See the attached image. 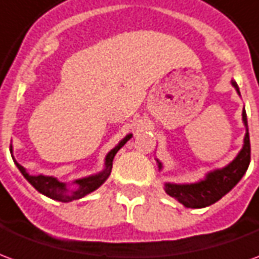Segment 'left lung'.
I'll list each match as a JSON object with an SVG mask.
<instances>
[{
    "instance_id": "left-lung-1",
    "label": "left lung",
    "mask_w": 259,
    "mask_h": 259,
    "mask_svg": "<svg viewBox=\"0 0 259 259\" xmlns=\"http://www.w3.org/2000/svg\"><path fill=\"white\" fill-rule=\"evenodd\" d=\"M232 84L240 94L237 83L232 80ZM243 122H244L245 130H247L244 137V146L239 152V155L234 158L228 166L209 172L206 175L205 179L201 180L198 183H193V185L166 183L165 185L166 194L176 198L187 208H204V206L212 205L217 201L221 200L223 195L228 194L229 191L239 183L250 165V135H248V124H247V113L244 109H243ZM158 165H159V169L162 168L159 161H158Z\"/></svg>"
}]
</instances>
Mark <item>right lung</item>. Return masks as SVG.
Returning <instances> with one entry per match:
<instances>
[{"mask_svg": "<svg viewBox=\"0 0 259 259\" xmlns=\"http://www.w3.org/2000/svg\"><path fill=\"white\" fill-rule=\"evenodd\" d=\"M132 135L126 136L123 140L119 143L118 146L115 147L113 150L108 152L107 158H105V169L102 170L101 174L94 175V176H89V178H84V179H79L76 180L74 183L77 185V190L72 191V193H68V189H66V185L65 183H61L58 180L53 178V176H42V175H38V176H31L26 172V169L15 161L16 166L20 170V174L23 175L26 178V180L30 183L37 191H40L41 194L47 195L50 198L53 200L61 201V202H69V201L73 200H79L81 197H84L91 191L97 190L100 186L108 179V176L111 174L112 170V161L115 154L122 148V147L126 144V141L129 140ZM12 151V148H11Z\"/></svg>", "mask_w": 259, "mask_h": 259, "instance_id": "obj_1", "label": "right lung"}]
</instances>
